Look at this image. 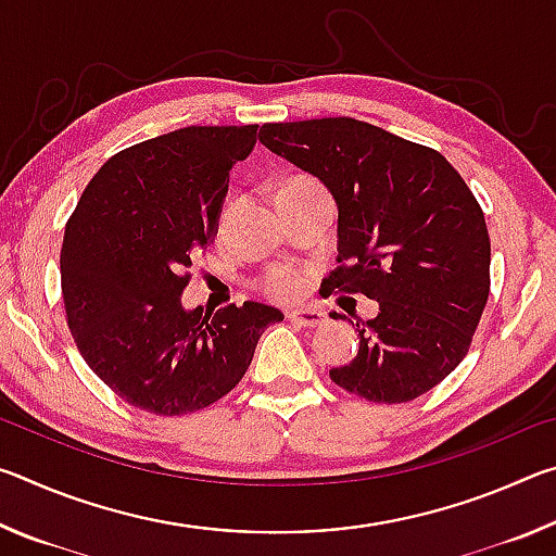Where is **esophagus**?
<instances>
[{"label":"esophagus","mask_w":556,"mask_h":556,"mask_svg":"<svg viewBox=\"0 0 556 556\" xmlns=\"http://www.w3.org/2000/svg\"><path fill=\"white\" fill-rule=\"evenodd\" d=\"M287 318L291 324H296L301 328H314V326H321L326 321V314L321 308H289Z\"/></svg>","instance_id":"esophagus-1"}]
</instances>
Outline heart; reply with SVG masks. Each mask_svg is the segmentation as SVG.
<instances>
[{
	"instance_id": "obj_1",
	"label": "heart",
	"mask_w": 556,
	"mask_h": 556,
	"mask_svg": "<svg viewBox=\"0 0 556 556\" xmlns=\"http://www.w3.org/2000/svg\"><path fill=\"white\" fill-rule=\"evenodd\" d=\"M287 186H316V184L306 181V178H296V181H289ZM304 287H306V277L301 275L299 269H291V267L271 269L265 279V289L277 299H294L304 291Z\"/></svg>"
}]
</instances>
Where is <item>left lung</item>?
Instances as JSON below:
<instances>
[{
    "instance_id": "8db88e82",
    "label": "left lung",
    "mask_w": 556,
    "mask_h": 556,
    "mask_svg": "<svg viewBox=\"0 0 556 556\" xmlns=\"http://www.w3.org/2000/svg\"><path fill=\"white\" fill-rule=\"evenodd\" d=\"M260 142L333 195L341 267L328 291L380 306L357 324V355L331 380L384 404L429 392L466 357L491 291L476 195L437 149L353 117L275 122Z\"/></svg>"
}]
</instances>
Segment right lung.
I'll list each match as a JSON object with an SVG mask.
<instances>
[{"label":"right lung","instance_id":"1","mask_svg":"<svg viewBox=\"0 0 556 556\" xmlns=\"http://www.w3.org/2000/svg\"><path fill=\"white\" fill-rule=\"evenodd\" d=\"M257 125L184 127L110 159L65 225L61 289L90 370L131 407L181 417L228 394L285 314L244 301L186 312L191 260L208 248L230 168Z\"/></svg>","mask_w":556,"mask_h":556}]
</instances>
